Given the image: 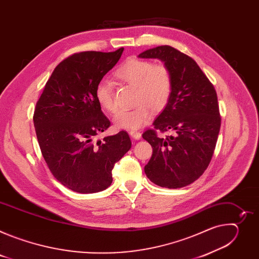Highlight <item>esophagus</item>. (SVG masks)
<instances>
[{
  "label": "esophagus",
  "instance_id": "1",
  "mask_svg": "<svg viewBox=\"0 0 259 259\" xmlns=\"http://www.w3.org/2000/svg\"><path fill=\"white\" fill-rule=\"evenodd\" d=\"M129 135L135 139V140H139L141 138V133L140 132H137V131H130L129 132Z\"/></svg>",
  "mask_w": 259,
  "mask_h": 259
}]
</instances>
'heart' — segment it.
<instances>
[{"label":"heart","mask_w":259,"mask_h":259,"mask_svg":"<svg viewBox=\"0 0 259 259\" xmlns=\"http://www.w3.org/2000/svg\"><path fill=\"white\" fill-rule=\"evenodd\" d=\"M116 77L122 82L136 88L132 109L118 112L114 125L118 129L137 130L151 120V110L159 113L163 110L172 93V76L170 69L162 63L140 58H129L116 70ZM95 98L100 107L107 113L116 112L115 92L112 83L101 80L95 88Z\"/></svg>","instance_id":"heart-1"}]
</instances>
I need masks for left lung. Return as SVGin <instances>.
Returning <instances> with one entry per match:
<instances>
[{
  "label": "left lung",
  "instance_id": "8db88e82",
  "mask_svg": "<svg viewBox=\"0 0 259 259\" xmlns=\"http://www.w3.org/2000/svg\"><path fill=\"white\" fill-rule=\"evenodd\" d=\"M138 57L160 59L172 76L168 104L155 120V129L142 134L153 147L144 172L159 187H187L204 173L215 150L221 124L216 91L197 62L171 46L149 49ZM157 130L174 134L161 139Z\"/></svg>",
  "mask_w": 259,
  "mask_h": 259
}]
</instances>
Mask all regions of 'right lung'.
<instances>
[{"label": "right lung", "mask_w": 259, "mask_h": 259, "mask_svg": "<svg viewBox=\"0 0 259 259\" xmlns=\"http://www.w3.org/2000/svg\"><path fill=\"white\" fill-rule=\"evenodd\" d=\"M123 51H86L65 58L35 104L33 125L42 155L53 176L73 192L93 194L107 189L115 164L131 149L126 131L94 140L110 126L95 98V88Z\"/></svg>", "instance_id": "add662e5"}]
</instances>
